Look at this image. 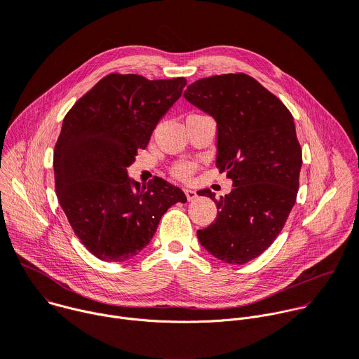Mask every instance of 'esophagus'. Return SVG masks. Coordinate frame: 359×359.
I'll list each match as a JSON object with an SVG mask.
<instances>
[{
	"instance_id": "obj_1",
	"label": "esophagus",
	"mask_w": 359,
	"mask_h": 359,
	"mask_svg": "<svg viewBox=\"0 0 359 359\" xmlns=\"http://www.w3.org/2000/svg\"><path fill=\"white\" fill-rule=\"evenodd\" d=\"M183 191H184V194H186L189 201H191V200H194L197 197V193L194 190H191V189H183Z\"/></svg>"
}]
</instances>
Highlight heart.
<instances>
[{"label":"heart","mask_w":359,"mask_h":359,"mask_svg":"<svg viewBox=\"0 0 359 359\" xmlns=\"http://www.w3.org/2000/svg\"><path fill=\"white\" fill-rule=\"evenodd\" d=\"M193 170H194V166H193L191 163H177V165L172 169L173 175H175L176 177H179V179H189L190 175L193 173Z\"/></svg>","instance_id":"obj_1"}]
</instances>
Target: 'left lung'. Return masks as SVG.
Listing matches in <instances>:
<instances>
[{"instance_id": "left-lung-1", "label": "left lung", "mask_w": 359, "mask_h": 359, "mask_svg": "<svg viewBox=\"0 0 359 359\" xmlns=\"http://www.w3.org/2000/svg\"><path fill=\"white\" fill-rule=\"evenodd\" d=\"M217 123L216 166L233 189L216 200L217 217L197 230L200 244L216 259L245 264L281 233L295 204L302 150L292 115L283 102L245 74L203 78L183 95Z\"/></svg>"}]
</instances>
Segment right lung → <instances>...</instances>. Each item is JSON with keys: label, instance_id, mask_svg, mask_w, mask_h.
Segmentation results:
<instances>
[{"label": "right lung", "instance_id": "add662e5", "mask_svg": "<svg viewBox=\"0 0 359 359\" xmlns=\"http://www.w3.org/2000/svg\"><path fill=\"white\" fill-rule=\"evenodd\" d=\"M184 78L149 81L109 74L67 114L54 149L55 189L81 243L95 257L133 259L156 233L162 216L184 193L153 177L146 186L128 177L139 149L182 96Z\"/></svg>", "mask_w": 359, "mask_h": 359}]
</instances>
